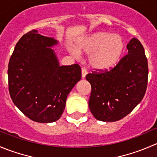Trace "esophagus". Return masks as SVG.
Masks as SVG:
<instances>
[{
    "instance_id": "34e87169",
    "label": "esophagus",
    "mask_w": 157,
    "mask_h": 157,
    "mask_svg": "<svg viewBox=\"0 0 157 157\" xmlns=\"http://www.w3.org/2000/svg\"><path fill=\"white\" fill-rule=\"evenodd\" d=\"M82 77L83 78H84L85 77H86V75L87 74V71H86V69H82Z\"/></svg>"
}]
</instances>
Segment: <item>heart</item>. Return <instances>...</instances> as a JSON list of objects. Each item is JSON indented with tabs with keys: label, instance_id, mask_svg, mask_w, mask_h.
Wrapping results in <instances>:
<instances>
[{
	"label": "heart",
	"instance_id": "b5f03b06",
	"mask_svg": "<svg viewBox=\"0 0 157 157\" xmlns=\"http://www.w3.org/2000/svg\"><path fill=\"white\" fill-rule=\"evenodd\" d=\"M124 48V40L121 36L104 32L90 35L77 43V50L90 55V66L98 70L113 67L119 61ZM70 52L74 58L79 57V52L76 49L71 48Z\"/></svg>",
	"mask_w": 157,
	"mask_h": 157
}]
</instances>
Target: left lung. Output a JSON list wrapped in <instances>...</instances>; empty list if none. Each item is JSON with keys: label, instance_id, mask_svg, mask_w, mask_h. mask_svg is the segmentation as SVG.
Listing matches in <instances>:
<instances>
[{"label": "left lung", "instance_id": "8db88e82", "mask_svg": "<svg viewBox=\"0 0 157 157\" xmlns=\"http://www.w3.org/2000/svg\"><path fill=\"white\" fill-rule=\"evenodd\" d=\"M127 55L110 70H96L86 76L91 84L89 107L99 121H116L143 99L148 82L144 48L137 38L127 45Z\"/></svg>", "mask_w": 157, "mask_h": 157}]
</instances>
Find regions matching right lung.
<instances>
[{
  "label": "right lung",
  "mask_w": 157,
  "mask_h": 157,
  "mask_svg": "<svg viewBox=\"0 0 157 157\" xmlns=\"http://www.w3.org/2000/svg\"><path fill=\"white\" fill-rule=\"evenodd\" d=\"M56 40L36 29L23 35L8 64V87L13 102L26 117L39 123L60 118L71 90L81 79L77 64L60 66L49 47Z\"/></svg>",
  "instance_id": "obj_1"
}]
</instances>
